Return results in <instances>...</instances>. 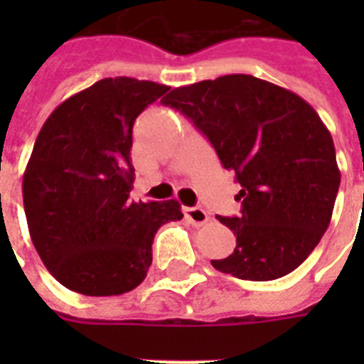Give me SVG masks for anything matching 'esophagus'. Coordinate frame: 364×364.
Here are the masks:
<instances>
[{
    "label": "esophagus",
    "mask_w": 364,
    "mask_h": 364,
    "mask_svg": "<svg viewBox=\"0 0 364 364\" xmlns=\"http://www.w3.org/2000/svg\"><path fill=\"white\" fill-rule=\"evenodd\" d=\"M183 214H185V218H187L193 226H205L206 222L210 220L208 213H206L205 208H200V206H185V208H183Z\"/></svg>",
    "instance_id": "esophagus-1"
}]
</instances>
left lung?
<instances>
[{
    "label": "left lung",
    "instance_id": "1",
    "mask_svg": "<svg viewBox=\"0 0 364 364\" xmlns=\"http://www.w3.org/2000/svg\"><path fill=\"white\" fill-rule=\"evenodd\" d=\"M164 105L208 138L242 185V214L218 216L236 247L213 267L244 281L292 273L328 230L341 181L318 112L296 93L247 74L175 87Z\"/></svg>",
    "mask_w": 364,
    "mask_h": 364
}]
</instances>
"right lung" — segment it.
<instances>
[{
    "label": "right lung",
    "instance_id": "obj_1",
    "mask_svg": "<svg viewBox=\"0 0 364 364\" xmlns=\"http://www.w3.org/2000/svg\"><path fill=\"white\" fill-rule=\"evenodd\" d=\"M167 91L105 77L58 105L36 136L23 205L35 250L66 289L85 296L136 289L151 265L154 234L183 218L177 200L128 198L134 120Z\"/></svg>",
    "mask_w": 364,
    "mask_h": 364
}]
</instances>
